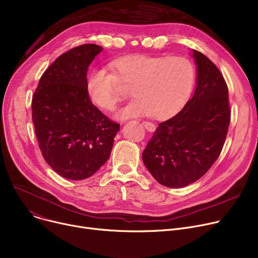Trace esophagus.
<instances>
[{"mask_svg":"<svg viewBox=\"0 0 258 258\" xmlns=\"http://www.w3.org/2000/svg\"><path fill=\"white\" fill-rule=\"evenodd\" d=\"M142 124H143V126H144L148 132H154V131L156 130V126H155L153 123H151V122L143 121Z\"/></svg>","mask_w":258,"mask_h":258,"instance_id":"1","label":"esophagus"}]
</instances>
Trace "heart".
Wrapping results in <instances>:
<instances>
[{"instance_id": "obj_1", "label": "heart", "mask_w": 258, "mask_h": 258, "mask_svg": "<svg viewBox=\"0 0 258 258\" xmlns=\"http://www.w3.org/2000/svg\"><path fill=\"white\" fill-rule=\"evenodd\" d=\"M113 71L93 70L87 78L91 101L103 111H112L130 88L133 96L117 113L118 118L151 115L166 119L177 113L189 98L195 83V68L182 56H152L145 54L116 58L110 63Z\"/></svg>"}]
</instances>
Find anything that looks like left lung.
I'll use <instances>...</instances> for the list:
<instances>
[{
  "instance_id": "left-lung-1",
  "label": "left lung",
  "mask_w": 258,
  "mask_h": 258,
  "mask_svg": "<svg viewBox=\"0 0 258 258\" xmlns=\"http://www.w3.org/2000/svg\"><path fill=\"white\" fill-rule=\"evenodd\" d=\"M197 89L172 118L158 124L142 154L143 163L161 185L181 188L204 175L219 158L230 124L228 86L216 67L194 50Z\"/></svg>"
}]
</instances>
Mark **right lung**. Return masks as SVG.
Instances as JSON below:
<instances>
[{"label": "right lung", "mask_w": 258, "mask_h": 258, "mask_svg": "<svg viewBox=\"0 0 258 258\" xmlns=\"http://www.w3.org/2000/svg\"><path fill=\"white\" fill-rule=\"evenodd\" d=\"M102 50L80 45L54 60L32 96V121L47 163L61 177L84 180L110 158L120 128L95 106L87 93L90 63Z\"/></svg>", "instance_id": "1"}]
</instances>
